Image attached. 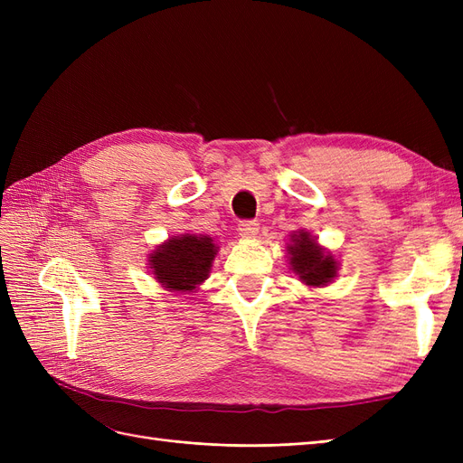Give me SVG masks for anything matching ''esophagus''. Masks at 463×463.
<instances>
[{
  "instance_id": "obj_1",
  "label": "esophagus",
  "mask_w": 463,
  "mask_h": 463,
  "mask_svg": "<svg viewBox=\"0 0 463 463\" xmlns=\"http://www.w3.org/2000/svg\"><path fill=\"white\" fill-rule=\"evenodd\" d=\"M237 230L243 237H253L259 233V222L257 220H241L237 223Z\"/></svg>"
}]
</instances>
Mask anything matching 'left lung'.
<instances>
[{
  "mask_svg": "<svg viewBox=\"0 0 463 463\" xmlns=\"http://www.w3.org/2000/svg\"><path fill=\"white\" fill-rule=\"evenodd\" d=\"M293 245H289L291 266L293 272L299 274V278L307 286H325L335 276V264L332 255H325L315 240L307 232H299L298 235H291Z\"/></svg>",
  "mask_w": 463,
  "mask_h": 463,
  "instance_id": "1",
  "label": "left lung"
}]
</instances>
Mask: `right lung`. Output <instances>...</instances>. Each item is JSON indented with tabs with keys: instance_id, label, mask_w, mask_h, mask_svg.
<instances>
[{
	"instance_id": "obj_1",
	"label": "right lung",
	"mask_w": 463,
	"mask_h": 463,
	"mask_svg": "<svg viewBox=\"0 0 463 463\" xmlns=\"http://www.w3.org/2000/svg\"><path fill=\"white\" fill-rule=\"evenodd\" d=\"M216 255L210 237L184 235L172 237L150 255V269L158 282L174 291H191L208 278Z\"/></svg>"
}]
</instances>
